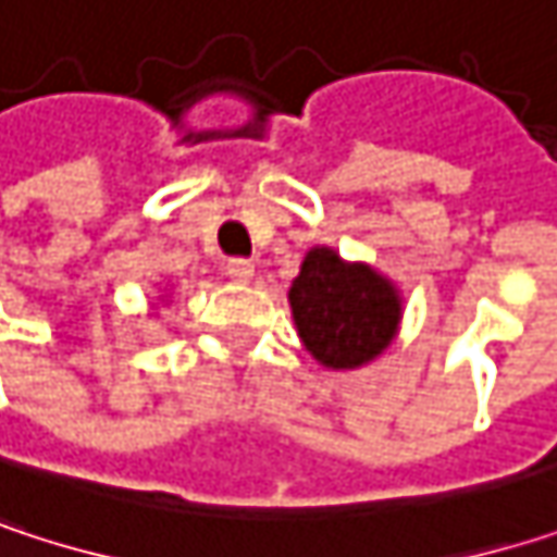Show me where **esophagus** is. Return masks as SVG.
Here are the masks:
<instances>
[{"label": "esophagus", "mask_w": 557, "mask_h": 557, "mask_svg": "<svg viewBox=\"0 0 557 557\" xmlns=\"http://www.w3.org/2000/svg\"><path fill=\"white\" fill-rule=\"evenodd\" d=\"M225 274L235 280V283H251V277H255V264H251V261L235 258V261H228V264H225Z\"/></svg>", "instance_id": "34e87169"}]
</instances>
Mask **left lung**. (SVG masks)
Returning <instances> with one entry per match:
<instances>
[{"label":"left lung","instance_id":"8db88e82","mask_svg":"<svg viewBox=\"0 0 557 557\" xmlns=\"http://www.w3.org/2000/svg\"><path fill=\"white\" fill-rule=\"evenodd\" d=\"M286 299L302 348L329 371H358L377 361L403 322L399 286L325 245L306 251Z\"/></svg>","mask_w":557,"mask_h":557}]
</instances>
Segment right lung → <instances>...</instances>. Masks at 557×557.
<instances>
[{
    "mask_svg": "<svg viewBox=\"0 0 557 557\" xmlns=\"http://www.w3.org/2000/svg\"><path fill=\"white\" fill-rule=\"evenodd\" d=\"M154 309H158V306H154Z\"/></svg>",
    "mask_w": 557,
    "mask_h": 557,
    "instance_id": "1",
    "label": "right lung"
}]
</instances>
